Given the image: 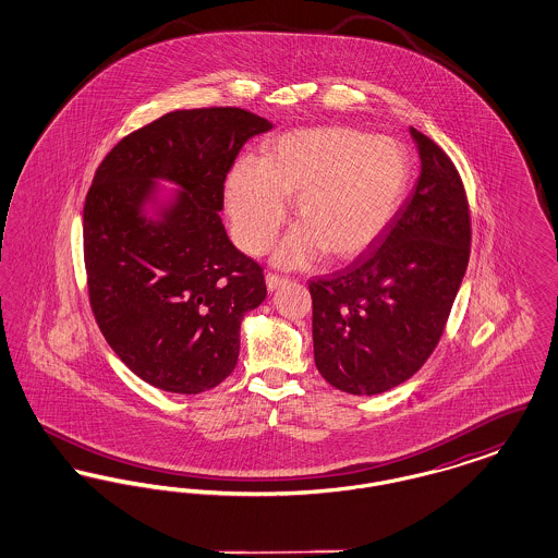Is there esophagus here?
I'll list each match as a JSON object with an SVG mask.
<instances>
[{"mask_svg":"<svg viewBox=\"0 0 558 558\" xmlns=\"http://www.w3.org/2000/svg\"><path fill=\"white\" fill-rule=\"evenodd\" d=\"M287 282V278H282V276H278V274H266V284L269 291H274V289H278V287H282Z\"/></svg>","mask_w":558,"mask_h":558,"instance_id":"34e87169","label":"esophagus"}]
</instances>
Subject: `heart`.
Instances as JSON below:
<instances>
[{
    "label": "heart",
    "mask_w": 558,
    "mask_h": 558,
    "mask_svg": "<svg viewBox=\"0 0 558 558\" xmlns=\"http://www.w3.org/2000/svg\"><path fill=\"white\" fill-rule=\"evenodd\" d=\"M408 159L398 142L347 128L284 133L264 162L242 159L226 180L232 234L248 255H264L294 201L299 223L276 251V264L307 266L362 253L398 209Z\"/></svg>",
    "instance_id": "1"
}]
</instances>
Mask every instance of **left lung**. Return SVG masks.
Instances as JSON below:
<instances>
[{
  "mask_svg": "<svg viewBox=\"0 0 558 558\" xmlns=\"http://www.w3.org/2000/svg\"><path fill=\"white\" fill-rule=\"evenodd\" d=\"M410 133L421 175L374 251L310 280L316 368L351 396L385 393L425 366L471 257L462 178L428 135Z\"/></svg>",
  "mask_w": 558,
  "mask_h": 558,
  "instance_id": "obj_1",
  "label": "left lung"
}]
</instances>
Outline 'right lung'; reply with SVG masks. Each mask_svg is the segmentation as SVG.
I'll return each mask as SVG.
<instances>
[{
	"instance_id": "obj_1",
	"label": "right lung",
	"mask_w": 558,
	"mask_h": 558,
	"mask_svg": "<svg viewBox=\"0 0 558 558\" xmlns=\"http://www.w3.org/2000/svg\"><path fill=\"white\" fill-rule=\"evenodd\" d=\"M271 123L244 108L173 110L125 135L83 205L87 296L108 345L148 385L194 396L239 360L240 322L266 299L264 267L230 242L219 211L240 148ZM153 177L185 187L160 225L138 205Z\"/></svg>"
}]
</instances>
